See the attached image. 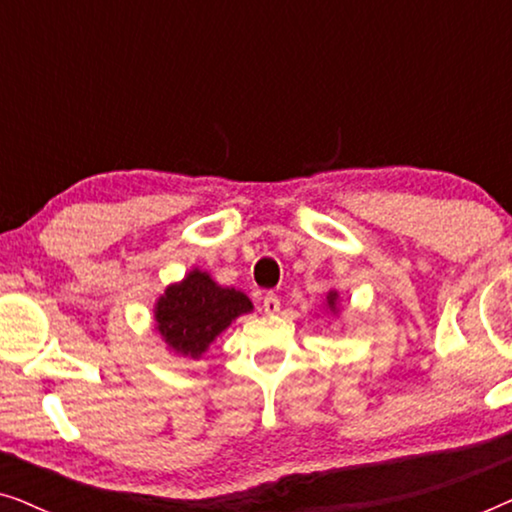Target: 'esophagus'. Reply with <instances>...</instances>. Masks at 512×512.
<instances>
[{"label": "esophagus", "mask_w": 512, "mask_h": 512, "mask_svg": "<svg viewBox=\"0 0 512 512\" xmlns=\"http://www.w3.org/2000/svg\"><path fill=\"white\" fill-rule=\"evenodd\" d=\"M279 307H282V300H279L277 293H272V291L265 293V296H263V310L268 314H275V312H279Z\"/></svg>", "instance_id": "obj_1"}]
</instances>
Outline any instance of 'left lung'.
<instances>
[{
	"instance_id": "8db88e82",
	"label": "left lung",
	"mask_w": 512,
	"mask_h": 512,
	"mask_svg": "<svg viewBox=\"0 0 512 512\" xmlns=\"http://www.w3.org/2000/svg\"><path fill=\"white\" fill-rule=\"evenodd\" d=\"M333 300H335V293H331V296H328V305H333Z\"/></svg>"
}]
</instances>
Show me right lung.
<instances>
[{
  "label": "right lung",
  "instance_id": "1",
  "mask_svg": "<svg viewBox=\"0 0 512 512\" xmlns=\"http://www.w3.org/2000/svg\"><path fill=\"white\" fill-rule=\"evenodd\" d=\"M251 310V300L235 289H221L207 272L193 270L158 300V331L174 352L198 356L230 321Z\"/></svg>",
  "mask_w": 512,
  "mask_h": 512
}]
</instances>
